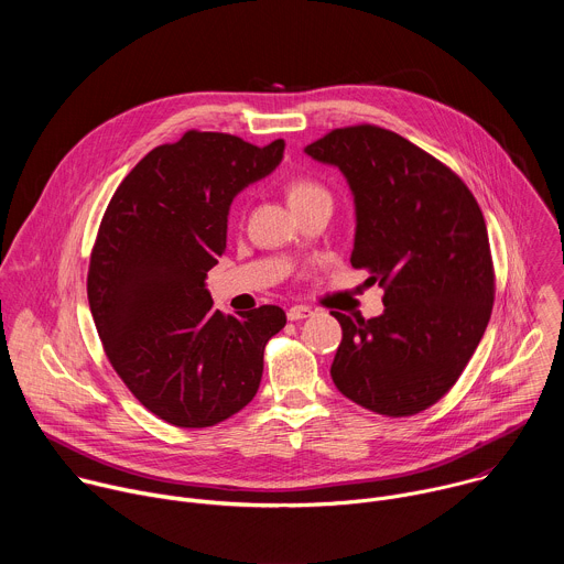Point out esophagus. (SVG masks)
<instances>
[{"label": "esophagus", "mask_w": 564, "mask_h": 564, "mask_svg": "<svg viewBox=\"0 0 564 564\" xmlns=\"http://www.w3.org/2000/svg\"><path fill=\"white\" fill-rule=\"evenodd\" d=\"M314 312L307 307V305H294V307H290L288 310V318L290 321H301V318H307V316H312Z\"/></svg>", "instance_id": "obj_1"}]
</instances>
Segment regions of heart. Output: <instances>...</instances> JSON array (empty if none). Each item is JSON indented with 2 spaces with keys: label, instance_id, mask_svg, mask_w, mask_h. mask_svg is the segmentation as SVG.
Wrapping results in <instances>:
<instances>
[{
  "label": "heart",
  "instance_id": "heart-1",
  "mask_svg": "<svg viewBox=\"0 0 564 564\" xmlns=\"http://www.w3.org/2000/svg\"><path fill=\"white\" fill-rule=\"evenodd\" d=\"M285 196L290 207L296 212L318 200H330V189L310 174H294L285 183Z\"/></svg>",
  "mask_w": 564,
  "mask_h": 564
}]
</instances>
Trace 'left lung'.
<instances>
[{"mask_svg":"<svg viewBox=\"0 0 564 564\" xmlns=\"http://www.w3.org/2000/svg\"><path fill=\"white\" fill-rule=\"evenodd\" d=\"M350 183V263L383 288V314L330 312L344 339L330 375L341 394L386 417H411L455 386L487 330L496 270L487 223L442 160L377 124L333 129L305 147Z\"/></svg>","mask_w":564,"mask_h":564,"instance_id":"left-lung-1","label":"left lung"}]
</instances>
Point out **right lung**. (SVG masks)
I'll list each match as a JSON object with an SVG mask.
<instances>
[{
	"mask_svg": "<svg viewBox=\"0 0 564 564\" xmlns=\"http://www.w3.org/2000/svg\"><path fill=\"white\" fill-rule=\"evenodd\" d=\"M218 131L189 129L127 174L91 250L87 294L105 355L140 404L178 429L225 422L254 399L279 305L214 310L207 272L225 254L234 196L283 158Z\"/></svg>",
	"mask_w": 564,
	"mask_h": 564,
	"instance_id": "right-lung-1",
	"label": "right lung"
}]
</instances>
